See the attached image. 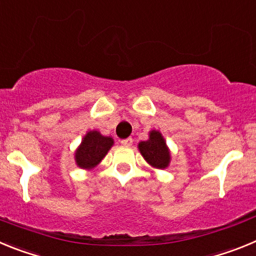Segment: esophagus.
I'll use <instances>...</instances> for the list:
<instances>
[{
  "label": "esophagus",
  "instance_id": "esophagus-1",
  "mask_svg": "<svg viewBox=\"0 0 256 256\" xmlns=\"http://www.w3.org/2000/svg\"><path fill=\"white\" fill-rule=\"evenodd\" d=\"M120 144H123V146H132V144H133V140L130 138V137H128V138H126V140H122Z\"/></svg>",
  "mask_w": 256,
  "mask_h": 256
}]
</instances>
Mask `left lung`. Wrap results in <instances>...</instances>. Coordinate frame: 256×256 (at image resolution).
<instances>
[{
	"label": "left lung",
	"mask_w": 256,
	"mask_h": 256,
	"mask_svg": "<svg viewBox=\"0 0 256 256\" xmlns=\"http://www.w3.org/2000/svg\"><path fill=\"white\" fill-rule=\"evenodd\" d=\"M138 150L144 159L155 169H166L170 164L172 156L166 141L160 130L148 132V140L138 144Z\"/></svg>",
	"instance_id": "1"
}]
</instances>
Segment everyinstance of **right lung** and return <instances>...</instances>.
<instances>
[{"instance_id": "obj_1", "label": "right lung", "mask_w": 256, "mask_h": 256, "mask_svg": "<svg viewBox=\"0 0 256 256\" xmlns=\"http://www.w3.org/2000/svg\"><path fill=\"white\" fill-rule=\"evenodd\" d=\"M112 144L114 140L110 136L101 134L98 130H88L74 152L76 166L86 170L94 169L100 164Z\"/></svg>"}]
</instances>
